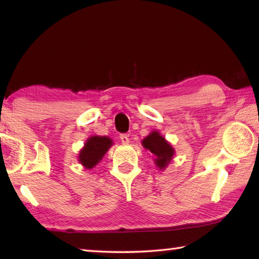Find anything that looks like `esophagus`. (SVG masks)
Returning a JSON list of instances; mask_svg holds the SVG:
<instances>
[{
	"instance_id": "1",
	"label": "esophagus",
	"mask_w": 259,
	"mask_h": 259,
	"mask_svg": "<svg viewBox=\"0 0 259 259\" xmlns=\"http://www.w3.org/2000/svg\"><path fill=\"white\" fill-rule=\"evenodd\" d=\"M120 139H121V142H122V144H128L129 143V137L126 135H120Z\"/></svg>"
}]
</instances>
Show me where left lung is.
I'll return each mask as SVG.
<instances>
[{"label": "left lung", "mask_w": 259, "mask_h": 259, "mask_svg": "<svg viewBox=\"0 0 259 259\" xmlns=\"http://www.w3.org/2000/svg\"><path fill=\"white\" fill-rule=\"evenodd\" d=\"M143 146L150 151L155 156V164L161 170L166 168V165L172 160L175 150L170 144L166 142L163 136H161L159 131H152V133L143 139Z\"/></svg>", "instance_id": "obj_1"}]
</instances>
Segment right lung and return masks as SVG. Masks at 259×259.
<instances>
[{
  "instance_id": "right-lung-1",
  "label": "right lung",
  "mask_w": 259,
  "mask_h": 259,
  "mask_svg": "<svg viewBox=\"0 0 259 259\" xmlns=\"http://www.w3.org/2000/svg\"><path fill=\"white\" fill-rule=\"evenodd\" d=\"M112 145V139L106 136H94V137L88 138L78 154V162L85 169H93L96 164L102 161Z\"/></svg>"
}]
</instances>
